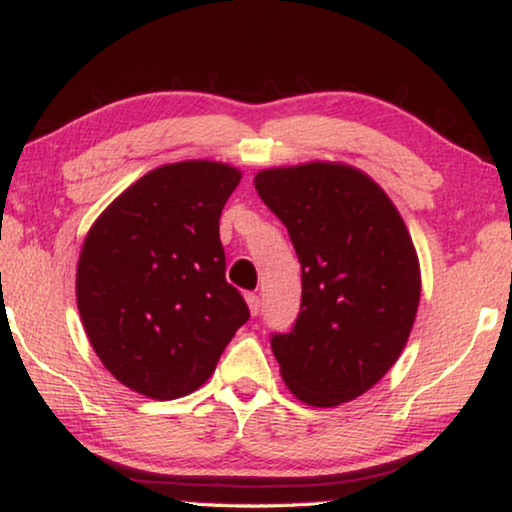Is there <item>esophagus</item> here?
I'll return each instance as SVG.
<instances>
[{"label":"esophagus","instance_id":"esophagus-1","mask_svg":"<svg viewBox=\"0 0 512 512\" xmlns=\"http://www.w3.org/2000/svg\"><path fill=\"white\" fill-rule=\"evenodd\" d=\"M247 305H249V312L256 317L258 310H261V298H258L256 293H247Z\"/></svg>","mask_w":512,"mask_h":512}]
</instances>
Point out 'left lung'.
<instances>
[{"instance_id": "8db88e82", "label": "left lung", "mask_w": 512, "mask_h": 512, "mask_svg": "<svg viewBox=\"0 0 512 512\" xmlns=\"http://www.w3.org/2000/svg\"><path fill=\"white\" fill-rule=\"evenodd\" d=\"M289 230L303 298L270 345L286 387L314 408L354 401L387 375L415 324L422 275L389 195L345 163L272 167L254 177Z\"/></svg>"}]
</instances>
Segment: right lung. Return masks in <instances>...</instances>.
I'll list each match as a JSON object with an SVG mask.
<instances>
[{
    "mask_svg": "<svg viewBox=\"0 0 512 512\" xmlns=\"http://www.w3.org/2000/svg\"><path fill=\"white\" fill-rule=\"evenodd\" d=\"M242 172L184 160L144 174L97 216L76 268V305L104 368L172 401L202 387L249 319L226 282L221 209Z\"/></svg>",
    "mask_w": 512,
    "mask_h": 512,
    "instance_id": "right-lung-1",
    "label": "right lung"
}]
</instances>
